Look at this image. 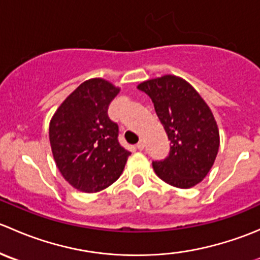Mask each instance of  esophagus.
Masks as SVG:
<instances>
[{"instance_id": "1", "label": "esophagus", "mask_w": 260, "mask_h": 260, "mask_svg": "<svg viewBox=\"0 0 260 260\" xmlns=\"http://www.w3.org/2000/svg\"><path fill=\"white\" fill-rule=\"evenodd\" d=\"M136 147H137V148L140 149V151H142V149L145 148V141H140V142L137 143V146H136Z\"/></svg>"}]
</instances>
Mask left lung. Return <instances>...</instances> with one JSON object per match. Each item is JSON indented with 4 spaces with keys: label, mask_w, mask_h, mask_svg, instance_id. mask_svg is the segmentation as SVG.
<instances>
[{
    "label": "left lung",
    "mask_w": 260,
    "mask_h": 260,
    "mask_svg": "<svg viewBox=\"0 0 260 260\" xmlns=\"http://www.w3.org/2000/svg\"><path fill=\"white\" fill-rule=\"evenodd\" d=\"M137 88L152 99L171 142L169 156L152 162L156 175L179 188L198 185L210 171L220 145L210 108L187 81L175 75L143 81Z\"/></svg>",
    "instance_id": "1"
}]
</instances>
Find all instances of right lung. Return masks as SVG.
<instances>
[{
	"instance_id": "right-lung-1",
	"label": "right lung",
	"mask_w": 260,
	"mask_h": 260,
	"mask_svg": "<svg viewBox=\"0 0 260 260\" xmlns=\"http://www.w3.org/2000/svg\"><path fill=\"white\" fill-rule=\"evenodd\" d=\"M119 88L94 78L81 83L55 112L49 127L52 156L62 177L81 192H98L115 182L131 152L118 141L108 107Z\"/></svg>"
}]
</instances>
